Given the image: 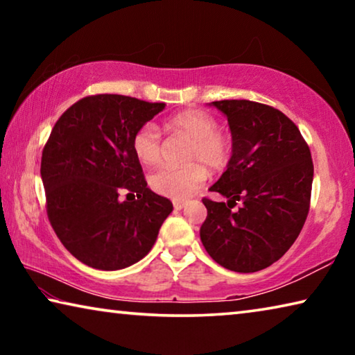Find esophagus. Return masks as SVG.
Segmentation results:
<instances>
[{
  "mask_svg": "<svg viewBox=\"0 0 355 355\" xmlns=\"http://www.w3.org/2000/svg\"><path fill=\"white\" fill-rule=\"evenodd\" d=\"M173 208L175 209H183L184 208V202H182V200H173Z\"/></svg>",
  "mask_w": 355,
  "mask_h": 355,
  "instance_id": "esophagus-1",
  "label": "esophagus"
}]
</instances>
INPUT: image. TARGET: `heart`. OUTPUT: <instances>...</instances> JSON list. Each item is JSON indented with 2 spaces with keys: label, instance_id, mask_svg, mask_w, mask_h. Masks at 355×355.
<instances>
[{
  "label": "heart",
  "instance_id": "1",
  "mask_svg": "<svg viewBox=\"0 0 355 355\" xmlns=\"http://www.w3.org/2000/svg\"><path fill=\"white\" fill-rule=\"evenodd\" d=\"M169 127L182 131L192 139L188 153L191 164L184 167L163 166L150 175V186L161 196L173 200H183L197 191L207 178L203 169H224L232 156L230 137L218 131V122L213 116L202 111L180 112L169 120ZM133 150L137 159L146 166L158 164L163 158L161 131L153 122L144 123L133 137Z\"/></svg>",
  "mask_w": 355,
  "mask_h": 355
}]
</instances>
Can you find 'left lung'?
<instances>
[{
  "label": "left lung",
  "mask_w": 355,
  "mask_h": 355,
  "mask_svg": "<svg viewBox=\"0 0 355 355\" xmlns=\"http://www.w3.org/2000/svg\"><path fill=\"white\" fill-rule=\"evenodd\" d=\"M232 131L227 171L209 191L225 202L203 199V248L235 272L271 266L296 241L310 208L313 161L299 128L284 112L250 100H220ZM236 201L238 210H232Z\"/></svg>",
  "instance_id": "8db88e82"
}]
</instances>
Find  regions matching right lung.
Instances as JSON below:
<instances>
[{
  "label": "right lung",
  "mask_w": 355,
  "mask_h": 355,
  "mask_svg": "<svg viewBox=\"0 0 355 355\" xmlns=\"http://www.w3.org/2000/svg\"><path fill=\"white\" fill-rule=\"evenodd\" d=\"M164 106L91 95L51 130L40 164L48 219L64 248L87 266L117 271L142 260L172 213V202L147 188L133 150L136 131ZM122 190L138 199L120 201Z\"/></svg>",
  "instance_id": "1"
}]
</instances>
